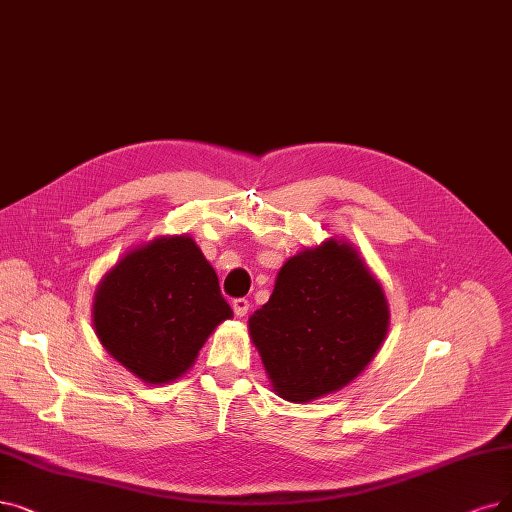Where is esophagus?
Returning a JSON list of instances; mask_svg holds the SVG:
<instances>
[{
    "label": "esophagus",
    "instance_id": "34e87169",
    "mask_svg": "<svg viewBox=\"0 0 512 512\" xmlns=\"http://www.w3.org/2000/svg\"><path fill=\"white\" fill-rule=\"evenodd\" d=\"M248 311H250V300H245V298L233 300V313L237 317H245V315H248Z\"/></svg>",
    "mask_w": 512,
    "mask_h": 512
}]
</instances>
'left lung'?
<instances>
[{
    "mask_svg": "<svg viewBox=\"0 0 512 512\" xmlns=\"http://www.w3.org/2000/svg\"><path fill=\"white\" fill-rule=\"evenodd\" d=\"M382 283L353 243L327 237L283 262L269 302L248 321L273 393L309 403L349 386L388 332Z\"/></svg>",
    "mask_w": 512,
    "mask_h": 512,
    "instance_id": "8db88e82",
    "label": "left lung"
}]
</instances>
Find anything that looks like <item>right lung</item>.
Here are the masks:
<instances>
[{"label": "right lung", "mask_w": 512, "mask_h": 512, "mask_svg": "<svg viewBox=\"0 0 512 512\" xmlns=\"http://www.w3.org/2000/svg\"><path fill=\"white\" fill-rule=\"evenodd\" d=\"M231 317L218 275L191 235H157L128 250L102 275L92 302L100 344L149 386L185 376Z\"/></svg>", "instance_id": "1"}]
</instances>
